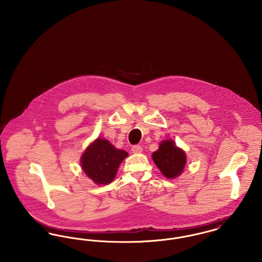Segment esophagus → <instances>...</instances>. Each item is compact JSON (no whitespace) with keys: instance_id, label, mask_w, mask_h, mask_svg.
<instances>
[{"instance_id":"obj_1","label":"esophagus","mask_w":262,"mask_h":262,"mask_svg":"<svg viewBox=\"0 0 262 262\" xmlns=\"http://www.w3.org/2000/svg\"><path fill=\"white\" fill-rule=\"evenodd\" d=\"M132 151H133L134 154H140V152L142 151V147H141L140 145H134V146L132 147Z\"/></svg>"}]
</instances>
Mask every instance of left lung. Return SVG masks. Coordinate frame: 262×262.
<instances>
[{
  "instance_id": "8db88e82",
  "label": "left lung",
  "mask_w": 262,
  "mask_h": 262,
  "mask_svg": "<svg viewBox=\"0 0 262 262\" xmlns=\"http://www.w3.org/2000/svg\"><path fill=\"white\" fill-rule=\"evenodd\" d=\"M152 159L158 169L169 179L179 176L186 164L184 151L177 147L174 140L171 139L160 142L159 148L152 154Z\"/></svg>"
}]
</instances>
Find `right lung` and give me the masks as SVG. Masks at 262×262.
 Segmentation results:
<instances>
[{"label":"right lung","instance_id":"obj_1","mask_svg":"<svg viewBox=\"0 0 262 262\" xmlns=\"http://www.w3.org/2000/svg\"><path fill=\"white\" fill-rule=\"evenodd\" d=\"M128 154L117 149L107 139H97L81 156V165L85 174L98 185L111 183L120 164Z\"/></svg>","mask_w":262,"mask_h":262}]
</instances>
